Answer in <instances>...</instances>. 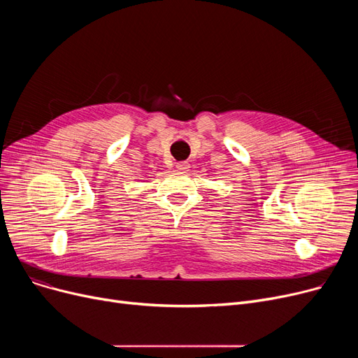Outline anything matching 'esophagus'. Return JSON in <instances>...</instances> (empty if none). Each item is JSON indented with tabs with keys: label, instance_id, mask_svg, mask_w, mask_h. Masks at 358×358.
I'll list each match as a JSON object with an SVG mask.
<instances>
[{
	"label": "esophagus",
	"instance_id": "esophagus-1",
	"mask_svg": "<svg viewBox=\"0 0 358 358\" xmlns=\"http://www.w3.org/2000/svg\"><path fill=\"white\" fill-rule=\"evenodd\" d=\"M177 168L180 169V171H187V169L190 168V164L187 161H181V162H177Z\"/></svg>",
	"mask_w": 358,
	"mask_h": 358
}]
</instances>
